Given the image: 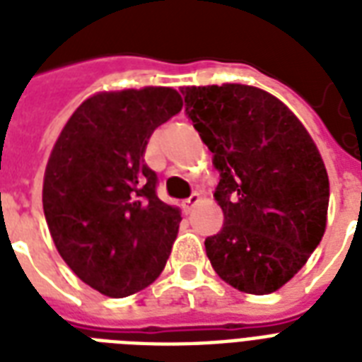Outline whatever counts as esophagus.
<instances>
[{
    "label": "esophagus",
    "mask_w": 362,
    "mask_h": 362,
    "mask_svg": "<svg viewBox=\"0 0 362 362\" xmlns=\"http://www.w3.org/2000/svg\"><path fill=\"white\" fill-rule=\"evenodd\" d=\"M199 201H201V195H199L197 192L192 193V195H189V197H187L186 201L182 203V209H184V212H192V210L195 209V204H197Z\"/></svg>",
    "instance_id": "34e87169"
}]
</instances>
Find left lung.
<instances>
[{
  "label": "left lung",
  "instance_id": "1",
  "mask_svg": "<svg viewBox=\"0 0 362 362\" xmlns=\"http://www.w3.org/2000/svg\"><path fill=\"white\" fill-rule=\"evenodd\" d=\"M186 115L220 173V233L204 240L221 280L267 295L291 280L325 233L329 176L298 118L244 84L187 86Z\"/></svg>",
  "mask_w": 362,
  "mask_h": 362
}]
</instances>
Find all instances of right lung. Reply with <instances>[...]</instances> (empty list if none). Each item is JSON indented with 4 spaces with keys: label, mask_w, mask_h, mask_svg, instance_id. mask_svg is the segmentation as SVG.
Masks as SVG:
<instances>
[{
    "label": "right lung",
    "mask_w": 362,
    "mask_h": 362,
    "mask_svg": "<svg viewBox=\"0 0 362 362\" xmlns=\"http://www.w3.org/2000/svg\"><path fill=\"white\" fill-rule=\"evenodd\" d=\"M180 110L173 88L98 93L54 144L42 184L48 229L69 269L107 297L144 289L169 259L182 218L158 197L144 152Z\"/></svg>",
    "instance_id": "add662e5"
}]
</instances>
